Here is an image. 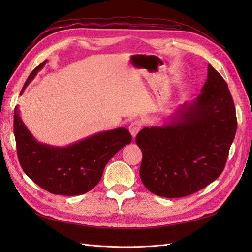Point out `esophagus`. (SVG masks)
<instances>
[{"label": "esophagus", "instance_id": "obj_1", "mask_svg": "<svg viewBox=\"0 0 252 252\" xmlns=\"http://www.w3.org/2000/svg\"><path fill=\"white\" fill-rule=\"evenodd\" d=\"M141 128H142V122L136 120L131 122V124L129 125V131H130L133 138H135V135L138 134V132L141 130Z\"/></svg>", "mask_w": 252, "mask_h": 252}]
</instances>
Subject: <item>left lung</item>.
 Masks as SVG:
<instances>
[{"label":"left lung","instance_id":"obj_1","mask_svg":"<svg viewBox=\"0 0 252 252\" xmlns=\"http://www.w3.org/2000/svg\"><path fill=\"white\" fill-rule=\"evenodd\" d=\"M236 125L227 83L208 65L207 80L195 100L181 105L163 126L144 127L136 135L143 184L170 199L209 185L224 170Z\"/></svg>","mask_w":252,"mask_h":252}]
</instances>
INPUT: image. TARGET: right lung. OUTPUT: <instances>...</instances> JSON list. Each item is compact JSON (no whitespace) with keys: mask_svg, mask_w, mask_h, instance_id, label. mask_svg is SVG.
<instances>
[{"mask_svg":"<svg viewBox=\"0 0 252 252\" xmlns=\"http://www.w3.org/2000/svg\"><path fill=\"white\" fill-rule=\"evenodd\" d=\"M47 60L29 74L21 94ZM13 132L23 170L35 184L60 195H80L100 182L109 159L131 143V134L121 127L95 133L66 147L37 142L23 123L17 106L13 114Z\"/></svg>","mask_w":252,"mask_h":252,"instance_id":"right-lung-1","label":"right lung"}]
</instances>
